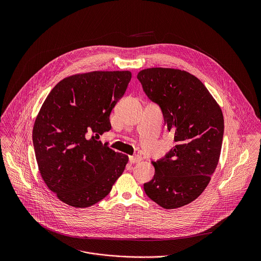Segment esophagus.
I'll return each mask as SVG.
<instances>
[{
    "instance_id": "1",
    "label": "esophagus",
    "mask_w": 261,
    "mask_h": 261,
    "mask_svg": "<svg viewBox=\"0 0 261 261\" xmlns=\"http://www.w3.org/2000/svg\"><path fill=\"white\" fill-rule=\"evenodd\" d=\"M128 160H129L130 164H137L142 161V158L140 155H132L128 158Z\"/></svg>"
}]
</instances>
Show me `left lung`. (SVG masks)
<instances>
[{
    "label": "left lung",
    "mask_w": 261,
    "mask_h": 261,
    "mask_svg": "<svg viewBox=\"0 0 261 261\" xmlns=\"http://www.w3.org/2000/svg\"><path fill=\"white\" fill-rule=\"evenodd\" d=\"M137 77L160 107L176 142L152 163L154 175L144 190L165 209L185 206L202 194L217 167L224 135L221 109L205 85L186 71L149 68Z\"/></svg>",
    "instance_id": "8db88e82"
}]
</instances>
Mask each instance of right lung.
I'll list each match as a JSON object with an SVG mask.
<instances>
[{
	"label": "right lung",
	"mask_w": 261,
	"mask_h": 261,
	"mask_svg": "<svg viewBox=\"0 0 261 261\" xmlns=\"http://www.w3.org/2000/svg\"><path fill=\"white\" fill-rule=\"evenodd\" d=\"M129 71H94L64 78L48 94L33 127L40 174L59 200L75 208L112 191L128 156L102 144L110 115L123 96Z\"/></svg>",
	"instance_id": "add662e5"
}]
</instances>
